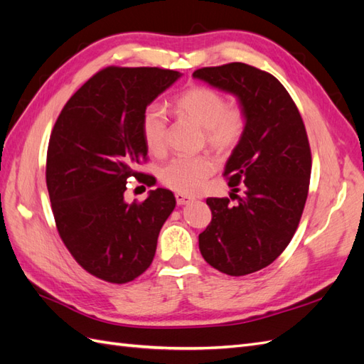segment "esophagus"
I'll use <instances>...</instances> for the list:
<instances>
[{
  "label": "esophagus",
  "mask_w": 364,
  "mask_h": 364,
  "mask_svg": "<svg viewBox=\"0 0 364 364\" xmlns=\"http://www.w3.org/2000/svg\"><path fill=\"white\" fill-rule=\"evenodd\" d=\"M175 200L178 206H184V204H189L191 201H193L192 197H189V195H186V193H181V192L175 193Z\"/></svg>",
  "instance_id": "esophagus-1"
}]
</instances>
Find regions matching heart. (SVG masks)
<instances>
[{"label": "heart", "mask_w": 364, "mask_h": 364, "mask_svg": "<svg viewBox=\"0 0 364 364\" xmlns=\"http://www.w3.org/2000/svg\"><path fill=\"white\" fill-rule=\"evenodd\" d=\"M175 107L204 129L206 143L218 154L238 146L247 126V112L240 101H228L217 89L193 86L175 98ZM141 134L149 152L161 155L167 146V115L163 106L149 105L141 115ZM215 169L209 155L173 156L160 169V180L181 193L197 192Z\"/></svg>", "instance_id": "obj_1"}]
</instances>
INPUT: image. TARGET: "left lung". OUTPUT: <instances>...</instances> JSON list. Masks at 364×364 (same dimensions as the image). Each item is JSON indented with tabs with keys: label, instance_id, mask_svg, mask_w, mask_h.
<instances>
[{
	"label": "left lung",
	"instance_id": "1",
	"mask_svg": "<svg viewBox=\"0 0 364 364\" xmlns=\"http://www.w3.org/2000/svg\"><path fill=\"white\" fill-rule=\"evenodd\" d=\"M195 78L234 93L247 112L246 132L229 156L230 199L208 198L209 226L200 252L217 271L241 277L282 255L300 223L309 192L312 156L303 118L274 75L245 63L201 68ZM245 195L240 198V188Z\"/></svg>",
	"mask_w": 364,
	"mask_h": 364
}]
</instances>
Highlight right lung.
I'll use <instances>...</instances> for the list:
<instances>
[{
    "label": "right lung",
    "mask_w": 364,
    "mask_h": 364,
    "mask_svg": "<svg viewBox=\"0 0 364 364\" xmlns=\"http://www.w3.org/2000/svg\"><path fill=\"white\" fill-rule=\"evenodd\" d=\"M181 77L160 68L109 66L89 78L63 107L46 163V183L58 234L90 275L123 284L151 266L158 234L175 208L158 188L127 203V180L151 186L136 172L147 160L144 109Z\"/></svg>",
    "instance_id": "right-lung-1"
}]
</instances>
